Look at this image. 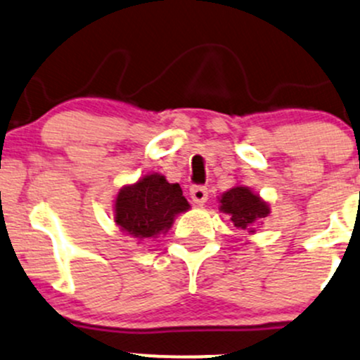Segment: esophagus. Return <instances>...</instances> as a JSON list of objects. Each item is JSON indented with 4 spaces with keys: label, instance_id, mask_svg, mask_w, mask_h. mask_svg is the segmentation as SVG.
Listing matches in <instances>:
<instances>
[{
    "label": "esophagus",
    "instance_id": "34e87169",
    "mask_svg": "<svg viewBox=\"0 0 360 360\" xmlns=\"http://www.w3.org/2000/svg\"><path fill=\"white\" fill-rule=\"evenodd\" d=\"M189 195H191L193 201H195L196 205H203L205 201L208 200V188L207 186H191L189 189Z\"/></svg>",
    "mask_w": 360,
    "mask_h": 360
}]
</instances>
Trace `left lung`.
<instances>
[{
  "label": "left lung",
  "mask_w": 360,
  "mask_h": 360,
  "mask_svg": "<svg viewBox=\"0 0 360 360\" xmlns=\"http://www.w3.org/2000/svg\"><path fill=\"white\" fill-rule=\"evenodd\" d=\"M220 210L231 215L234 227L255 232L252 225L270 213V207L246 186H234L220 196Z\"/></svg>",
  "instance_id": "left-lung-1"
}]
</instances>
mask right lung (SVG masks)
Returning <instances> with one entry per match:
<instances>
[{
  "label": "right lung",
  "instance_id": "1",
  "mask_svg": "<svg viewBox=\"0 0 360 360\" xmlns=\"http://www.w3.org/2000/svg\"><path fill=\"white\" fill-rule=\"evenodd\" d=\"M186 210L189 203L179 184H171L153 172L120 189L114 203V222L133 238L150 239L167 232L176 215Z\"/></svg>",
  "mask_w": 360,
  "mask_h": 360
}]
</instances>
